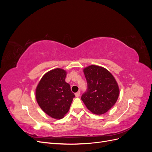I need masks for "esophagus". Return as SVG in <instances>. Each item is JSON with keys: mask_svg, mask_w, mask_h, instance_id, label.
Segmentation results:
<instances>
[{"mask_svg": "<svg viewBox=\"0 0 152 152\" xmlns=\"http://www.w3.org/2000/svg\"><path fill=\"white\" fill-rule=\"evenodd\" d=\"M80 91H78L77 93H76L75 94V96L77 98H79V96H80Z\"/></svg>", "mask_w": 152, "mask_h": 152, "instance_id": "obj_1", "label": "esophagus"}]
</instances>
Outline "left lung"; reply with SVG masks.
Returning <instances> with one entry per match:
<instances>
[{
	"instance_id": "obj_1",
	"label": "left lung",
	"mask_w": 152,
	"mask_h": 152,
	"mask_svg": "<svg viewBox=\"0 0 152 152\" xmlns=\"http://www.w3.org/2000/svg\"><path fill=\"white\" fill-rule=\"evenodd\" d=\"M83 72L88 88L81 99L93 113H107L115 104L120 93L115 79L107 69L97 65L87 66Z\"/></svg>"
}]
</instances>
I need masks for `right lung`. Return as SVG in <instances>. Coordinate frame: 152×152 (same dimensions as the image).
Returning <instances> with one entry per match:
<instances>
[{
	"label": "right lung",
	"instance_id": "right-lung-1",
	"mask_svg": "<svg viewBox=\"0 0 152 152\" xmlns=\"http://www.w3.org/2000/svg\"><path fill=\"white\" fill-rule=\"evenodd\" d=\"M66 70L55 68L47 72L35 89V98L40 108L50 117L61 119L68 113L75 95L65 82Z\"/></svg>",
	"mask_w": 152,
	"mask_h": 152
}]
</instances>
